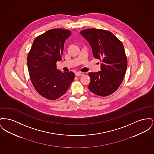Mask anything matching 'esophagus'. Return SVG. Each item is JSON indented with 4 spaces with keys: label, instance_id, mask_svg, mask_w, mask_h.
I'll return each mask as SVG.
<instances>
[{
    "label": "esophagus",
    "instance_id": "1",
    "mask_svg": "<svg viewBox=\"0 0 154 154\" xmlns=\"http://www.w3.org/2000/svg\"><path fill=\"white\" fill-rule=\"evenodd\" d=\"M75 74L76 76H81V75H84V73L82 72H76Z\"/></svg>",
    "mask_w": 154,
    "mask_h": 154
}]
</instances>
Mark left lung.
Returning a JSON list of instances; mask_svg holds the SVG:
<instances>
[{
	"instance_id": "left-lung-1",
	"label": "left lung",
	"mask_w": 154,
	"mask_h": 154,
	"mask_svg": "<svg viewBox=\"0 0 154 154\" xmlns=\"http://www.w3.org/2000/svg\"><path fill=\"white\" fill-rule=\"evenodd\" d=\"M80 34L89 42L94 57L102 62L100 71L88 73V88L97 95L108 96L118 90L126 74L127 59L123 45L106 30L90 28Z\"/></svg>"
}]
</instances>
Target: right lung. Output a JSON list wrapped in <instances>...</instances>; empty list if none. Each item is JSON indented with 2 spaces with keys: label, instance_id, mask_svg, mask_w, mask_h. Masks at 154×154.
<instances>
[{
  "label": "right lung",
  "instance_id": "right-lung-1",
  "mask_svg": "<svg viewBox=\"0 0 154 154\" xmlns=\"http://www.w3.org/2000/svg\"><path fill=\"white\" fill-rule=\"evenodd\" d=\"M71 34L62 28L48 30L34 39L28 55L31 82L37 92L48 100L62 97L74 79L72 72H62L56 68V62L62 60L64 42Z\"/></svg>",
  "mask_w": 154,
  "mask_h": 154
}]
</instances>
